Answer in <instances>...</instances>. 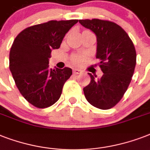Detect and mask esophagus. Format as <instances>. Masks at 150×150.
I'll list each match as a JSON object with an SVG mask.
<instances>
[{"label":"esophagus","mask_w":150,"mask_h":150,"mask_svg":"<svg viewBox=\"0 0 150 150\" xmlns=\"http://www.w3.org/2000/svg\"><path fill=\"white\" fill-rule=\"evenodd\" d=\"M81 72H82V71L80 70H79V69H76V68H74V69H73V74H74V75H78V74H80Z\"/></svg>","instance_id":"esophagus-1"}]
</instances>
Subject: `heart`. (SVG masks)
Segmentation results:
<instances>
[{"label": "heart", "instance_id": "obj_1", "mask_svg": "<svg viewBox=\"0 0 150 150\" xmlns=\"http://www.w3.org/2000/svg\"><path fill=\"white\" fill-rule=\"evenodd\" d=\"M72 61H73V63H75V64H79L80 62H81V57L79 56L73 57Z\"/></svg>", "mask_w": 150, "mask_h": 150}]
</instances>
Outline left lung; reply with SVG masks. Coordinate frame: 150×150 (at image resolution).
Returning <instances> with one entry per match:
<instances>
[{
	"label": "left lung",
	"mask_w": 150,
	"mask_h": 150,
	"mask_svg": "<svg viewBox=\"0 0 150 150\" xmlns=\"http://www.w3.org/2000/svg\"><path fill=\"white\" fill-rule=\"evenodd\" d=\"M96 36V57L103 73L83 88L87 101L94 107L107 110L121 100L128 89L136 64V52L126 32L114 22L100 19L79 20Z\"/></svg>",
	"instance_id": "8db88e82"
}]
</instances>
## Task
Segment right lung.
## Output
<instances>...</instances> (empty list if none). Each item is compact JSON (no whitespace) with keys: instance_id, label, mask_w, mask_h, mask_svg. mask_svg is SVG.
<instances>
[{"instance_id":"obj_1","label":"right lung","mask_w":150,"mask_h":150,"mask_svg":"<svg viewBox=\"0 0 150 150\" xmlns=\"http://www.w3.org/2000/svg\"><path fill=\"white\" fill-rule=\"evenodd\" d=\"M78 19L50 21L26 28L13 42L9 68L23 97L38 108L54 104L61 95L64 84L72 74L71 68L51 69L52 50L58 49L65 34Z\"/></svg>"}]
</instances>
